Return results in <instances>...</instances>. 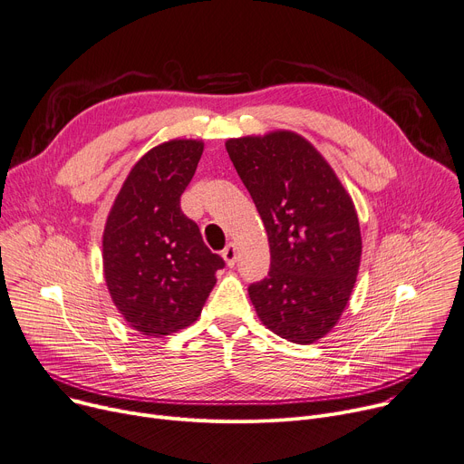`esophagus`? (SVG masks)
Here are the masks:
<instances>
[{
  "label": "esophagus",
  "instance_id": "esophagus-1",
  "mask_svg": "<svg viewBox=\"0 0 464 464\" xmlns=\"http://www.w3.org/2000/svg\"><path fill=\"white\" fill-rule=\"evenodd\" d=\"M222 257H224V261L229 266H233L237 263V246L235 244H227L226 248H224V252H222Z\"/></svg>",
  "mask_w": 464,
  "mask_h": 464
}]
</instances>
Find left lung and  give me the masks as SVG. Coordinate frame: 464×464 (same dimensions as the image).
<instances>
[{
  "label": "left lung",
  "instance_id": "1",
  "mask_svg": "<svg viewBox=\"0 0 464 464\" xmlns=\"http://www.w3.org/2000/svg\"><path fill=\"white\" fill-rule=\"evenodd\" d=\"M270 244V270L248 287L261 323L307 345L342 317L356 284L362 235L354 203L323 154L296 132L226 141Z\"/></svg>",
  "mask_w": 464,
  "mask_h": 464
}]
</instances>
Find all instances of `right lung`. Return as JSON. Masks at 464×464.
<instances>
[{"label":"right lung","mask_w":464,"mask_h":464,"mask_svg":"<svg viewBox=\"0 0 464 464\" xmlns=\"http://www.w3.org/2000/svg\"><path fill=\"white\" fill-rule=\"evenodd\" d=\"M203 154L199 140H169L134 164L111 205L102 235L110 296L143 335H168L201 314L224 259L212 254L180 210Z\"/></svg>","instance_id":"1"}]
</instances>
